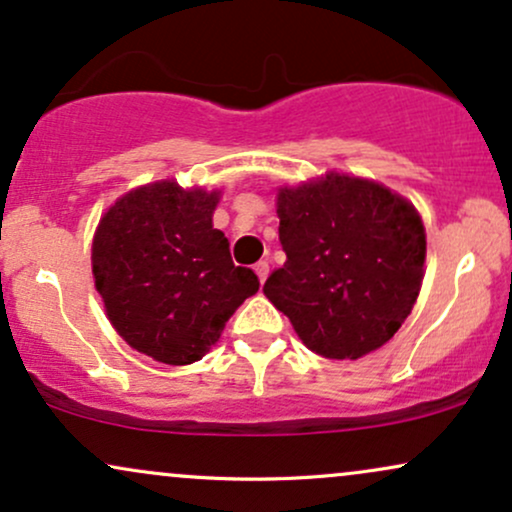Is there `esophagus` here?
<instances>
[{
  "label": "esophagus",
  "instance_id": "esophagus-1",
  "mask_svg": "<svg viewBox=\"0 0 512 512\" xmlns=\"http://www.w3.org/2000/svg\"><path fill=\"white\" fill-rule=\"evenodd\" d=\"M255 272H257V276H260V284H264V279H267V274H269V264L267 262H257Z\"/></svg>",
  "mask_w": 512,
  "mask_h": 512
}]
</instances>
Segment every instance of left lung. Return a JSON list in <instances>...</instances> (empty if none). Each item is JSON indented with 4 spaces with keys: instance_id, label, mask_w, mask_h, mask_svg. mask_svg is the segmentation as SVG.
I'll return each mask as SVG.
<instances>
[{
    "instance_id": "1",
    "label": "left lung",
    "mask_w": 512,
    "mask_h": 512,
    "mask_svg": "<svg viewBox=\"0 0 512 512\" xmlns=\"http://www.w3.org/2000/svg\"><path fill=\"white\" fill-rule=\"evenodd\" d=\"M284 267L264 296L315 354L361 358L395 337L419 298L426 231L407 199L327 173L276 195Z\"/></svg>"
}]
</instances>
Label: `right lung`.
Segmentation results:
<instances>
[{
  "mask_svg": "<svg viewBox=\"0 0 512 512\" xmlns=\"http://www.w3.org/2000/svg\"><path fill=\"white\" fill-rule=\"evenodd\" d=\"M219 197L151 182L117 199L93 236V279L108 320L132 349L168 366L199 361L260 289L211 223Z\"/></svg>",
  "mask_w": 512,
  "mask_h": 512,
  "instance_id": "right-lung-1",
  "label": "right lung"
}]
</instances>
